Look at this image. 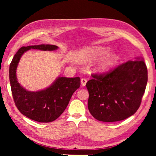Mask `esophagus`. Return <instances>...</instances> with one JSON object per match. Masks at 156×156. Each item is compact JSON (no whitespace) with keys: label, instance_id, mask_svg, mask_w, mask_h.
Instances as JSON below:
<instances>
[{"label":"esophagus","instance_id":"34e87169","mask_svg":"<svg viewBox=\"0 0 156 156\" xmlns=\"http://www.w3.org/2000/svg\"><path fill=\"white\" fill-rule=\"evenodd\" d=\"M87 82V80L86 78H82L81 79V84H82V86H83V87L85 86Z\"/></svg>","mask_w":156,"mask_h":156}]
</instances>
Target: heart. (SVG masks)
<instances>
[{
  "label": "heart",
  "instance_id": "heart-1",
  "mask_svg": "<svg viewBox=\"0 0 156 156\" xmlns=\"http://www.w3.org/2000/svg\"><path fill=\"white\" fill-rule=\"evenodd\" d=\"M109 54V50L106 48H101L98 47H87L78 52L76 58L80 62H85L105 57ZM118 60V57L116 55H111L105 58L100 66V70L106 71L113 67Z\"/></svg>",
  "mask_w": 156,
  "mask_h": 156
}]
</instances>
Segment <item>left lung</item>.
Listing matches in <instances>:
<instances>
[{
  "label": "left lung",
  "mask_w": 156,
  "mask_h": 156,
  "mask_svg": "<svg viewBox=\"0 0 156 156\" xmlns=\"http://www.w3.org/2000/svg\"><path fill=\"white\" fill-rule=\"evenodd\" d=\"M86 84L88 109L102 122L123 120L140 106L147 83V68L143 59L129 60L104 73L92 74Z\"/></svg>",
  "instance_id": "1"
}]
</instances>
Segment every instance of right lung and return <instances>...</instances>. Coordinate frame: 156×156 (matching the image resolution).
Returning <instances> with one entry per match:
<instances>
[{
  "label": "right lung",
  "instance_id": "obj_1",
  "mask_svg": "<svg viewBox=\"0 0 156 156\" xmlns=\"http://www.w3.org/2000/svg\"><path fill=\"white\" fill-rule=\"evenodd\" d=\"M30 49L54 51L53 44L22 47L14 55L9 66V81L15 105L19 112L39 122H51L56 120L67 107L73 94L80 86V78L59 77L49 87L38 91H29L20 85L16 78V68L20 57Z\"/></svg>",
  "mask_w": 156,
  "mask_h": 156
}]
</instances>
